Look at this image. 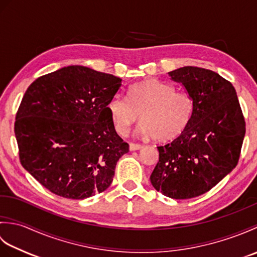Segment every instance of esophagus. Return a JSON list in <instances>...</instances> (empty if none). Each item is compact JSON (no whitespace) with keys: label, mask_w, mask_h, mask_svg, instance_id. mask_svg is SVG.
<instances>
[{"label":"esophagus","mask_w":257,"mask_h":257,"mask_svg":"<svg viewBox=\"0 0 257 257\" xmlns=\"http://www.w3.org/2000/svg\"><path fill=\"white\" fill-rule=\"evenodd\" d=\"M141 148H143V146L139 145V144H130L129 145V149L132 151H135V150H140Z\"/></svg>","instance_id":"obj_1"}]
</instances>
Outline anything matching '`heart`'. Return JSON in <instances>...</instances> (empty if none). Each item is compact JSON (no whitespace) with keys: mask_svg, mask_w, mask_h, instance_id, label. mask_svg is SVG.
Wrapping results in <instances>:
<instances>
[{"mask_svg":"<svg viewBox=\"0 0 257 257\" xmlns=\"http://www.w3.org/2000/svg\"><path fill=\"white\" fill-rule=\"evenodd\" d=\"M127 96L128 99L113 97L107 105L113 127L120 135L128 134L140 117V134L157 141H168L181 135L192 118V98L162 80L136 83L128 88Z\"/></svg>","mask_w":257,"mask_h":257,"instance_id":"b5f03b06","label":"heart"}]
</instances>
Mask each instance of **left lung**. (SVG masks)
Returning a JSON list of instances; mask_svg holds the SVG:
<instances>
[{"label":"left lung","instance_id":"obj_1","mask_svg":"<svg viewBox=\"0 0 257 257\" xmlns=\"http://www.w3.org/2000/svg\"><path fill=\"white\" fill-rule=\"evenodd\" d=\"M168 75L192 98L193 114L184 132L158 147L152 187L168 198H195L211 190L236 167L245 121L233 85L215 72L185 66Z\"/></svg>","mask_w":257,"mask_h":257}]
</instances>
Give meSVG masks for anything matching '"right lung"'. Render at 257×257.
Masks as SVG:
<instances>
[{
  "label": "right lung",
  "instance_id": "1",
  "mask_svg": "<svg viewBox=\"0 0 257 257\" xmlns=\"http://www.w3.org/2000/svg\"><path fill=\"white\" fill-rule=\"evenodd\" d=\"M121 86V78L79 65L32 83L14 125L25 170L66 199L105 191L119 158L129 151L107 110Z\"/></svg>",
  "mask_w": 257,
  "mask_h": 257
}]
</instances>
